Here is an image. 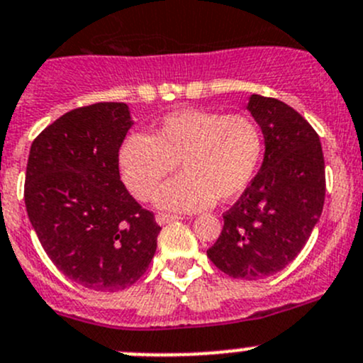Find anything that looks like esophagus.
<instances>
[{
	"instance_id": "34e87169",
	"label": "esophagus",
	"mask_w": 363,
	"mask_h": 363,
	"mask_svg": "<svg viewBox=\"0 0 363 363\" xmlns=\"http://www.w3.org/2000/svg\"><path fill=\"white\" fill-rule=\"evenodd\" d=\"M177 220H182V216H179V214H170V213H157L156 214V221L160 225H167V223H172V221H177Z\"/></svg>"
}]
</instances>
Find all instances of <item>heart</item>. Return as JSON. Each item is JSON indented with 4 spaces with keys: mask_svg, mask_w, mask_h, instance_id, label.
<instances>
[{
    "mask_svg": "<svg viewBox=\"0 0 363 363\" xmlns=\"http://www.w3.org/2000/svg\"><path fill=\"white\" fill-rule=\"evenodd\" d=\"M262 133L252 117L207 110L167 115L152 136L136 133L118 154L124 184L149 202L181 161L184 170L161 188L157 203L175 211H200L238 199L252 182L262 157Z\"/></svg>",
    "mask_w": 363,
    "mask_h": 363,
    "instance_id": "1",
    "label": "heart"
}]
</instances>
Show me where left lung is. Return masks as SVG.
<instances>
[{"label":"left lung","mask_w":363,"mask_h":363,"mask_svg":"<svg viewBox=\"0 0 363 363\" xmlns=\"http://www.w3.org/2000/svg\"><path fill=\"white\" fill-rule=\"evenodd\" d=\"M250 113L266 143L262 167L223 214V230L207 250L232 279L275 275L301 252L325 203V156L311 124L275 97L252 96Z\"/></svg>","instance_id":"1"}]
</instances>
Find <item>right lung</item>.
<instances>
[{
	"label": "right lung",
	"mask_w": 363,
	"mask_h": 363,
	"mask_svg": "<svg viewBox=\"0 0 363 363\" xmlns=\"http://www.w3.org/2000/svg\"><path fill=\"white\" fill-rule=\"evenodd\" d=\"M131 124L124 103L70 110L33 140L26 164L24 203L42 248L67 279L101 293L145 273L161 230L121 181Z\"/></svg>",
	"instance_id": "obj_1"
}]
</instances>
